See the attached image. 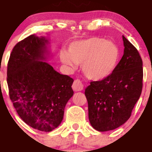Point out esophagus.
Wrapping results in <instances>:
<instances>
[{"instance_id": "34e87169", "label": "esophagus", "mask_w": 152, "mask_h": 152, "mask_svg": "<svg viewBox=\"0 0 152 152\" xmlns=\"http://www.w3.org/2000/svg\"><path fill=\"white\" fill-rule=\"evenodd\" d=\"M73 89L75 91H81L83 90L84 88V85L82 83V82L79 79H76L74 81L73 84Z\"/></svg>"}]
</instances>
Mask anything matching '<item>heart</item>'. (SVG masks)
Returning <instances> with one entry per match:
<instances>
[{"label":"heart","mask_w":152,"mask_h":152,"mask_svg":"<svg viewBox=\"0 0 152 152\" xmlns=\"http://www.w3.org/2000/svg\"><path fill=\"white\" fill-rule=\"evenodd\" d=\"M120 51L112 42L100 37L75 41L69 46V53L61 51L60 58L69 67L82 64L85 76L93 80H102L113 73L118 65Z\"/></svg>","instance_id":"b5f03b06"}]
</instances>
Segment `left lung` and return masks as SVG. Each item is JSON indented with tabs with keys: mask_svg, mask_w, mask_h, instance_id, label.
Listing matches in <instances>:
<instances>
[{
	"mask_svg": "<svg viewBox=\"0 0 152 152\" xmlns=\"http://www.w3.org/2000/svg\"><path fill=\"white\" fill-rule=\"evenodd\" d=\"M123 40L124 54L113 73L102 80L91 82L85 89L90 123L99 132L113 130L124 124L142 92V58L124 35Z\"/></svg>",
	"mask_w": 152,
	"mask_h": 152,
	"instance_id": "obj_1",
	"label": "left lung"
}]
</instances>
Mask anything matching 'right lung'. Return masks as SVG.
Listing matches in <instances>:
<instances>
[{"mask_svg": "<svg viewBox=\"0 0 152 152\" xmlns=\"http://www.w3.org/2000/svg\"><path fill=\"white\" fill-rule=\"evenodd\" d=\"M48 41L31 35L16 44L7 64L9 95L28 126L49 132L58 127L73 95V79L44 61Z\"/></svg>", "mask_w": 152, "mask_h": 152, "instance_id": "add662e5", "label": "right lung"}]
</instances>
